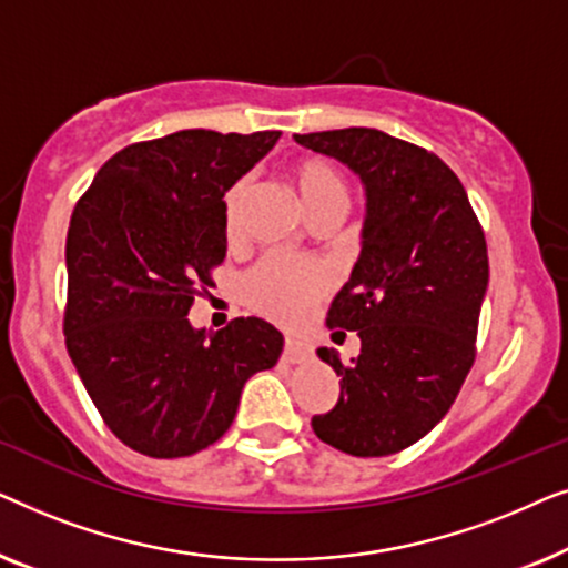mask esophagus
<instances>
[{
	"mask_svg": "<svg viewBox=\"0 0 568 568\" xmlns=\"http://www.w3.org/2000/svg\"><path fill=\"white\" fill-rule=\"evenodd\" d=\"M310 354V346L302 344V341L284 338V359L290 362H302Z\"/></svg>",
	"mask_w": 568,
	"mask_h": 568,
	"instance_id": "obj_1",
	"label": "esophagus"
}]
</instances>
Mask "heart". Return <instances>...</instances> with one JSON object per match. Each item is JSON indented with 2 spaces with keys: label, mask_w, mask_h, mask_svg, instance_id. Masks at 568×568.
Masks as SVG:
<instances>
[{
  "label": "heart",
  "mask_w": 568,
  "mask_h": 568,
  "mask_svg": "<svg viewBox=\"0 0 568 568\" xmlns=\"http://www.w3.org/2000/svg\"><path fill=\"white\" fill-rule=\"evenodd\" d=\"M292 181L307 214L323 212V209H338V212L346 209V181L331 162L321 158L302 160L292 170ZM245 193V181L235 183L224 193V227L227 232L237 230ZM328 286L331 274L321 263L268 255L247 271L240 292H243L245 305L253 307L258 315L282 325H294L328 292Z\"/></svg>",
  "instance_id": "1"
}]
</instances>
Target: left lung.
<instances>
[{
    "mask_svg": "<svg viewBox=\"0 0 568 568\" xmlns=\"http://www.w3.org/2000/svg\"><path fill=\"white\" fill-rule=\"evenodd\" d=\"M294 142L346 165L367 199L359 261L328 313L331 328L356 331L362 348L352 364L317 348L341 393L310 424L354 457L400 453L445 418L476 359L484 230L457 175L422 146L362 126Z\"/></svg>",
    "mask_w": 568,
    "mask_h": 568,
    "instance_id": "left-lung-1",
    "label": "left lung"
}]
</instances>
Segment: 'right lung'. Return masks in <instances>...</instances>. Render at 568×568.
<instances>
[{"label":"right lung","instance_id":"1","mask_svg":"<svg viewBox=\"0 0 568 568\" xmlns=\"http://www.w3.org/2000/svg\"><path fill=\"white\" fill-rule=\"evenodd\" d=\"M282 131L185 129L98 170L67 232L64 336L84 390L123 445L185 457L214 445L284 338L261 317L193 328L189 310L227 253L224 193Z\"/></svg>","mask_w":568,"mask_h":568}]
</instances>
